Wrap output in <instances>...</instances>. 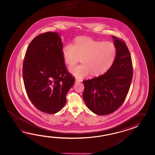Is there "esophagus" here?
<instances>
[{
    "mask_svg": "<svg viewBox=\"0 0 155 155\" xmlns=\"http://www.w3.org/2000/svg\"><path fill=\"white\" fill-rule=\"evenodd\" d=\"M82 80L81 79H75V82L77 83V82H81Z\"/></svg>",
    "mask_w": 155,
    "mask_h": 155,
    "instance_id": "obj_1",
    "label": "esophagus"
}]
</instances>
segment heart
<instances>
[{
  "label": "heart",
  "instance_id": "1",
  "mask_svg": "<svg viewBox=\"0 0 155 155\" xmlns=\"http://www.w3.org/2000/svg\"><path fill=\"white\" fill-rule=\"evenodd\" d=\"M65 62L72 66L81 58V64L71 66L73 75L82 78L91 73L98 75L105 73L112 65L116 56V47L114 43L104 42L88 37L76 39L74 45L68 44L62 49Z\"/></svg>",
  "mask_w": 155,
  "mask_h": 155
}]
</instances>
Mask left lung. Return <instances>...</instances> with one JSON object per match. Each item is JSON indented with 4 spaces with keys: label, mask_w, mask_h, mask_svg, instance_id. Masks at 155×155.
Returning <instances> with one entry per match:
<instances>
[{
    "label": "left lung",
    "mask_w": 155,
    "mask_h": 155,
    "mask_svg": "<svg viewBox=\"0 0 155 155\" xmlns=\"http://www.w3.org/2000/svg\"><path fill=\"white\" fill-rule=\"evenodd\" d=\"M116 56L111 66L102 75L83 81L82 97L87 107L98 115H106L122 105L129 92L133 68L126 43L115 36Z\"/></svg>",
    "instance_id": "1"
}]
</instances>
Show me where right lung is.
<instances>
[{
    "mask_svg": "<svg viewBox=\"0 0 155 155\" xmlns=\"http://www.w3.org/2000/svg\"><path fill=\"white\" fill-rule=\"evenodd\" d=\"M59 34L46 32L30 43L24 56L23 78L26 94L41 112L55 114L66 102L75 79L67 71Z\"/></svg>",
    "mask_w": 155,
    "mask_h": 155,
    "instance_id": "add662e5",
    "label": "right lung"
}]
</instances>
